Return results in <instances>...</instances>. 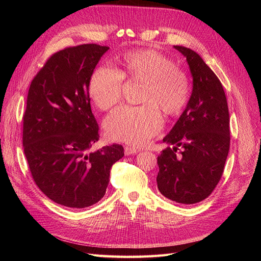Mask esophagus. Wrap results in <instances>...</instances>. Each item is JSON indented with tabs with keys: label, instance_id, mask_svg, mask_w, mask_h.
Instances as JSON below:
<instances>
[{
	"label": "esophagus",
	"instance_id": "1",
	"mask_svg": "<svg viewBox=\"0 0 261 261\" xmlns=\"http://www.w3.org/2000/svg\"><path fill=\"white\" fill-rule=\"evenodd\" d=\"M125 154L126 155H129V154H136L139 150L138 149H136L135 147H130V146H126L125 147Z\"/></svg>",
	"mask_w": 261,
	"mask_h": 261
}]
</instances>
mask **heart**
<instances>
[{
    "instance_id": "obj_1",
    "label": "heart",
    "mask_w": 261,
    "mask_h": 261,
    "mask_svg": "<svg viewBox=\"0 0 261 261\" xmlns=\"http://www.w3.org/2000/svg\"><path fill=\"white\" fill-rule=\"evenodd\" d=\"M120 68L98 66L88 84L91 101L102 111L120 102L124 81L143 83L141 106L117 108L105 121L107 136L130 145H144L162 128L165 115L175 116L183 111L191 97V82L174 60L151 49L126 51L117 59Z\"/></svg>"
}]
</instances>
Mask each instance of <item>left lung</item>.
Instances as JSON below:
<instances>
[{"label": "left lung", "instance_id": "left-lung-1", "mask_svg": "<svg viewBox=\"0 0 261 261\" xmlns=\"http://www.w3.org/2000/svg\"><path fill=\"white\" fill-rule=\"evenodd\" d=\"M186 57L193 92L183 114L164 137L168 147L158 156V188L167 198L184 204L211 195L224 172L230 150V115L223 87L195 51L174 45Z\"/></svg>", "mask_w": 261, "mask_h": 261}]
</instances>
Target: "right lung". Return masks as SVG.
<instances>
[{"instance_id":"1","label":"right lung","mask_w":261,"mask_h":261,"mask_svg":"<svg viewBox=\"0 0 261 261\" xmlns=\"http://www.w3.org/2000/svg\"><path fill=\"white\" fill-rule=\"evenodd\" d=\"M109 46H68L52 54L30 84L22 116V146L36 185L54 202L73 209L105 196L122 145L97 151L99 125L91 112L88 84Z\"/></svg>"}]
</instances>
